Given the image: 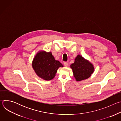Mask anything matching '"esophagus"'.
Listing matches in <instances>:
<instances>
[{
	"label": "esophagus",
	"mask_w": 121,
	"mask_h": 121,
	"mask_svg": "<svg viewBox=\"0 0 121 121\" xmlns=\"http://www.w3.org/2000/svg\"><path fill=\"white\" fill-rule=\"evenodd\" d=\"M64 65L65 66H67L68 65V63L67 62H64Z\"/></svg>",
	"instance_id": "34e87169"
}]
</instances>
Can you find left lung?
<instances>
[{"mask_svg":"<svg viewBox=\"0 0 121 121\" xmlns=\"http://www.w3.org/2000/svg\"><path fill=\"white\" fill-rule=\"evenodd\" d=\"M70 67L72 69L74 76L77 81H81L89 78L94 71L93 65L80 55L77 56L75 62L71 64Z\"/></svg>","mask_w":121,"mask_h":121,"instance_id":"left-lung-1","label":"left lung"}]
</instances>
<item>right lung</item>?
I'll return each instance as SVG.
<instances>
[{
  "label": "right lung",
  "mask_w": 121,
  "mask_h": 121,
  "mask_svg": "<svg viewBox=\"0 0 121 121\" xmlns=\"http://www.w3.org/2000/svg\"><path fill=\"white\" fill-rule=\"evenodd\" d=\"M63 66L59 61L55 59L51 52H40L32 62V67L37 75L46 80L53 79L58 68Z\"/></svg>",
  "instance_id": "right-lung-1"
}]
</instances>
